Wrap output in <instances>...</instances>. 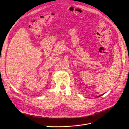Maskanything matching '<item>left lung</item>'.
Segmentation results:
<instances>
[{"mask_svg":"<svg viewBox=\"0 0 129 129\" xmlns=\"http://www.w3.org/2000/svg\"><path fill=\"white\" fill-rule=\"evenodd\" d=\"M102 96V95H100V96H97V97H100V96Z\"/></svg>","mask_w":129,"mask_h":129,"instance_id":"1","label":"left lung"}]
</instances>
